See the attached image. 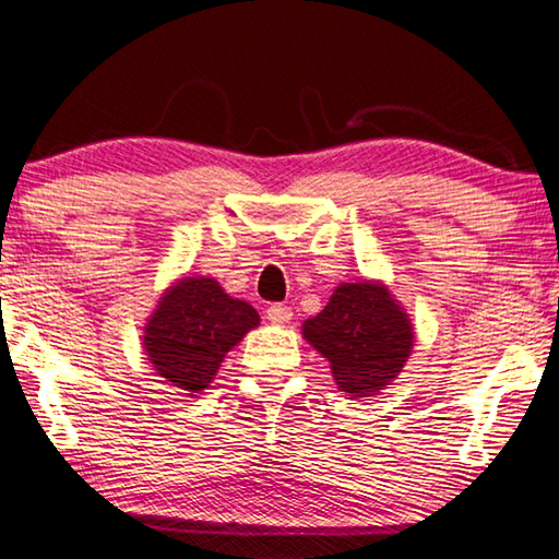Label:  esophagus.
I'll return each mask as SVG.
<instances>
[{"mask_svg": "<svg viewBox=\"0 0 559 559\" xmlns=\"http://www.w3.org/2000/svg\"><path fill=\"white\" fill-rule=\"evenodd\" d=\"M266 317H269V322H273V324H288L293 320V310L288 308V305L276 302L266 310Z\"/></svg>", "mask_w": 559, "mask_h": 559, "instance_id": "34e87169", "label": "esophagus"}]
</instances>
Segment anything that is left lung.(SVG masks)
Masks as SVG:
<instances>
[{
	"instance_id": "8db88e82",
	"label": "left lung",
	"mask_w": 559,
	"mask_h": 559,
	"mask_svg": "<svg viewBox=\"0 0 559 559\" xmlns=\"http://www.w3.org/2000/svg\"><path fill=\"white\" fill-rule=\"evenodd\" d=\"M302 336L330 360L348 397H370L395 380L414 346L407 312L378 281L342 283L326 308L302 322Z\"/></svg>"
}]
</instances>
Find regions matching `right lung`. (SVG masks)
I'll use <instances>...</instances> for the list:
<instances>
[{
  "label": "right lung",
  "mask_w": 559,
  "mask_h": 559,
  "mask_svg": "<svg viewBox=\"0 0 559 559\" xmlns=\"http://www.w3.org/2000/svg\"><path fill=\"white\" fill-rule=\"evenodd\" d=\"M259 326V312L207 276H189L162 293L142 336L157 376L186 395L211 385L227 352Z\"/></svg>",
  "instance_id": "add662e5"
}]
</instances>
